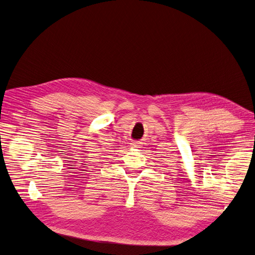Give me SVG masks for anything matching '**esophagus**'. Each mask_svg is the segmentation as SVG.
Listing matches in <instances>:
<instances>
[{
    "label": "esophagus",
    "instance_id": "1",
    "mask_svg": "<svg viewBox=\"0 0 255 255\" xmlns=\"http://www.w3.org/2000/svg\"><path fill=\"white\" fill-rule=\"evenodd\" d=\"M132 145L134 146V148H140V146H141V144H140L139 141H133V142H132Z\"/></svg>",
    "mask_w": 255,
    "mask_h": 255
}]
</instances>
